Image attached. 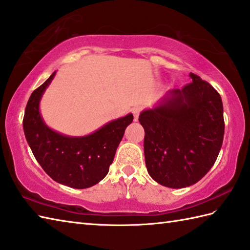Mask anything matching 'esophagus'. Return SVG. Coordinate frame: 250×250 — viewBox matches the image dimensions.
<instances>
[{
    "label": "esophagus",
    "instance_id": "obj_1",
    "mask_svg": "<svg viewBox=\"0 0 250 250\" xmlns=\"http://www.w3.org/2000/svg\"><path fill=\"white\" fill-rule=\"evenodd\" d=\"M142 111V108L141 107H134L133 109H132V113H133V116H134V120L137 121L139 120V116L141 114Z\"/></svg>",
    "mask_w": 250,
    "mask_h": 250
}]
</instances>
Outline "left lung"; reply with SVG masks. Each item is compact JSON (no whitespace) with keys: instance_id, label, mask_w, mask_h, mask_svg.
Wrapping results in <instances>:
<instances>
[{"instance_id":"obj_1","label":"left lung","mask_w":250,"mask_h":250,"mask_svg":"<svg viewBox=\"0 0 250 250\" xmlns=\"http://www.w3.org/2000/svg\"><path fill=\"white\" fill-rule=\"evenodd\" d=\"M140 115L144 153L152 179L168 188L198 183L214 166L224 141V106L215 88L195 74Z\"/></svg>"}]
</instances>
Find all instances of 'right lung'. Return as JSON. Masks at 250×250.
<instances>
[{"label":"right lung","instance_id":"1","mask_svg":"<svg viewBox=\"0 0 250 250\" xmlns=\"http://www.w3.org/2000/svg\"><path fill=\"white\" fill-rule=\"evenodd\" d=\"M55 75L56 72L31 94L22 122L25 139L37 162L55 182L71 188H89L107 175L133 115L110 121L86 136L58 133L46 125L40 113L42 95Z\"/></svg>","mask_w":250,"mask_h":250}]
</instances>
